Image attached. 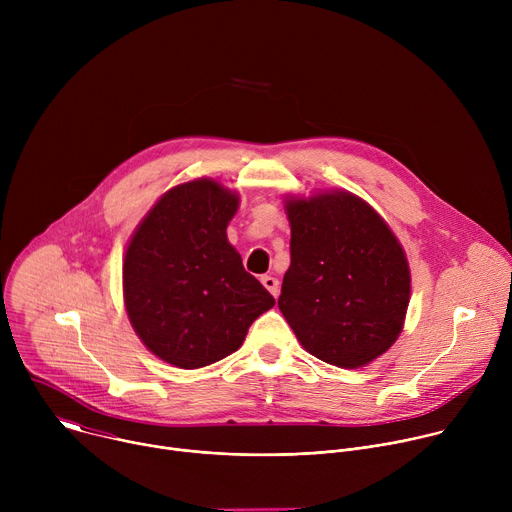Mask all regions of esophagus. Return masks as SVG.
<instances>
[{
	"label": "esophagus",
	"instance_id": "esophagus-1",
	"mask_svg": "<svg viewBox=\"0 0 512 512\" xmlns=\"http://www.w3.org/2000/svg\"><path fill=\"white\" fill-rule=\"evenodd\" d=\"M261 283L269 289V294H271L273 298L279 296V279H277V277H273V275H263V277H261Z\"/></svg>",
	"mask_w": 512,
	"mask_h": 512
}]
</instances>
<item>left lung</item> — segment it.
<instances>
[{
	"label": "left lung",
	"mask_w": 512,
	"mask_h": 512,
	"mask_svg": "<svg viewBox=\"0 0 512 512\" xmlns=\"http://www.w3.org/2000/svg\"><path fill=\"white\" fill-rule=\"evenodd\" d=\"M291 263L277 306L302 346L340 369H358L399 336L409 265L397 237L364 200L324 192L287 200Z\"/></svg>",
	"instance_id": "1"
}]
</instances>
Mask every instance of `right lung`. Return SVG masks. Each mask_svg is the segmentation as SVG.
I'll use <instances>...</instances> for the list:
<instances>
[{
    "label": "right lung",
    "instance_id": "add662e5",
    "mask_svg": "<svg viewBox=\"0 0 512 512\" xmlns=\"http://www.w3.org/2000/svg\"><path fill=\"white\" fill-rule=\"evenodd\" d=\"M237 206V194L214 180L180 184L156 202L127 247L131 326L174 367L200 369L229 356L275 304L227 239Z\"/></svg>",
    "mask_w": 512,
    "mask_h": 512
}]
</instances>
